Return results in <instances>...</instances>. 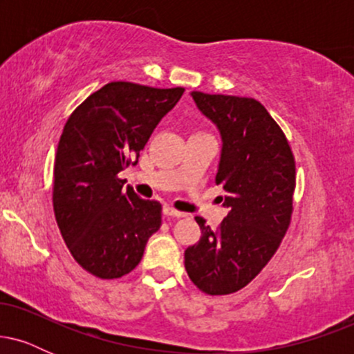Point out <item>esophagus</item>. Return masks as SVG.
<instances>
[{"label":"esophagus","instance_id":"esophagus-1","mask_svg":"<svg viewBox=\"0 0 354 354\" xmlns=\"http://www.w3.org/2000/svg\"><path fill=\"white\" fill-rule=\"evenodd\" d=\"M163 214L166 218H185L186 216L185 213L171 208V206H163Z\"/></svg>","mask_w":354,"mask_h":354}]
</instances>
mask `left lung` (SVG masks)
Here are the masks:
<instances>
[{"mask_svg":"<svg viewBox=\"0 0 354 354\" xmlns=\"http://www.w3.org/2000/svg\"><path fill=\"white\" fill-rule=\"evenodd\" d=\"M221 135L216 185L228 214L218 230L198 216L201 238L185 251L189 279L206 295L245 288L268 265L293 213L295 158L286 136L253 98L191 91Z\"/></svg>","mask_w":354,"mask_h":354,"instance_id":"obj_1","label":"left lung"}]
</instances>
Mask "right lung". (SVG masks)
Masks as SVG:
<instances>
[{"mask_svg": "<svg viewBox=\"0 0 354 354\" xmlns=\"http://www.w3.org/2000/svg\"><path fill=\"white\" fill-rule=\"evenodd\" d=\"M185 88L113 81L68 118L55 160L53 208L76 263L101 279L138 266L161 226V205L141 200L118 173L136 165L153 129Z\"/></svg>", "mask_w": 354, "mask_h": 354, "instance_id": "add662e5", "label": "right lung"}]
</instances>
